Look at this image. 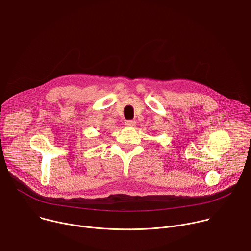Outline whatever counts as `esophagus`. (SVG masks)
I'll return each mask as SVG.
<instances>
[{
    "label": "esophagus",
    "instance_id": "obj_1",
    "mask_svg": "<svg viewBox=\"0 0 251 251\" xmlns=\"http://www.w3.org/2000/svg\"><path fill=\"white\" fill-rule=\"evenodd\" d=\"M125 125L129 128H132V127H135L136 126V121L135 120H128L125 122Z\"/></svg>",
    "mask_w": 251,
    "mask_h": 251
}]
</instances>
